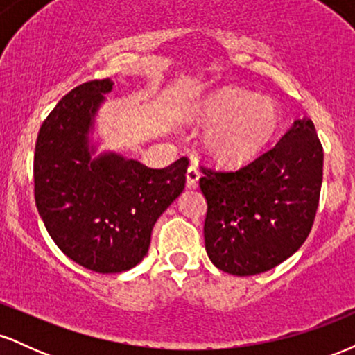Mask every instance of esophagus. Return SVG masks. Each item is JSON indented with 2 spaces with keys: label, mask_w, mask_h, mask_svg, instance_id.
<instances>
[{
  "label": "esophagus",
  "mask_w": 355,
  "mask_h": 355,
  "mask_svg": "<svg viewBox=\"0 0 355 355\" xmlns=\"http://www.w3.org/2000/svg\"><path fill=\"white\" fill-rule=\"evenodd\" d=\"M198 178H200V170L197 168V165H190L189 170H187V187L189 189H197Z\"/></svg>",
  "instance_id": "esophagus-1"
}]
</instances>
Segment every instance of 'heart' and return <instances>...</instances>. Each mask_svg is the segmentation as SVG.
Wrapping results in <instances>:
<instances>
[{"label":"heart","mask_w":355,"mask_h":355,"mask_svg":"<svg viewBox=\"0 0 355 355\" xmlns=\"http://www.w3.org/2000/svg\"><path fill=\"white\" fill-rule=\"evenodd\" d=\"M198 115L211 125L203 148L211 160L245 164L274 140L282 123L279 105L240 88H223L203 101Z\"/></svg>","instance_id":"obj_1"}]
</instances>
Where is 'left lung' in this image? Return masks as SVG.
Returning <instances> with one entry per match:
<instances>
[{
	"instance_id": "1",
	"label": "left lung",
	"mask_w": 355,
	"mask_h": 355,
	"mask_svg": "<svg viewBox=\"0 0 355 355\" xmlns=\"http://www.w3.org/2000/svg\"><path fill=\"white\" fill-rule=\"evenodd\" d=\"M202 170L205 248L220 270L262 274L294 255L309 237L324 170L312 120H295L274 148L242 168Z\"/></svg>"
}]
</instances>
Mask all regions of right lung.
Returning <instances> with one entry per match:
<instances>
[{
    "label": "right lung",
    "mask_w": 355,
    "mask_h": 355,
    "mask_svg": "<svg viewBox=\"0 0 355 355\" xmlns=\"http://www.w3.org/2000/svg\"><path fill=\"white\" fill-rule=\"evenodd\" d=\"M110 78L73 88L43 121L35 146V202L50 237L88 270L118 274L144 260L155 222L185 189L189 160L148 168L118 153L92 158L89 133Z\"/></svg>",
    "instance_id": "add662e5"
}]
</instances>
